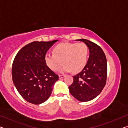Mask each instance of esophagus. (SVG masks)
<instances>
[{
	"label": "esophagus",
	"instance_id": "34e87169",
	"mask_svg": "<svg viewBox=\"0 0 128 128\" xmlns=\"http://www.w3.org/2000/svg\"><path fill=\"white\" fill-rule=\"evenodd\" d=\"M64 76H65L64 74H63V75H59V77L60 79H61V78H63Z\"/></svg>",
	"mask_w": 128,
	"mask_h": 128
}]
</instances>
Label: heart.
Instances as JSON below:
<instances>
[{
    "instance_id": "obj_1",
    "label": "heart",
    "mask_w": 128,
    "mask_h": 128,
    "mask_svg": "<svg viewBox=\"0 0 128 128\" xmlns=\"http://www.w3.org/2000/svg\"><path fill=\"white\" fill-rule=\"evenodd\" d=\"M53 52L44 57L46 65L53 71L59 70L64 62L60 72H78L87 63L88 48L85 43H61L54 47Z\"/></svg>"
}]
</instances>
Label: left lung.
<instances>
[{
    "label": "left lung",
    "mask_w": 128,
    "mask_h": 128,
    "mask_svg": "<svg viewBox=\"0 0 128 128\" xmlns=\"http://www.w3.org/2000/svg\"><path fill=\"white\" fill-rule=\"evenodd\" d=\"M76 40L83 42L87 45L89 57L84 69L73 76V82L69 87V90L78 100L88 102L96 98L106 85L107 59L98 45L85 39Z\"/></svg>",
    "instance_id": "left-lung-1"
}]
</instances>
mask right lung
<instances>
[{
	"label": "right lung",
	"instance_id": "obj_1",
	"mask_svg": "<svg viewBox=\"0 0 128 128\" xmlns=\"http://www.w3.org/2000/svg\"><path fill=\"white\" fill-rule=\"evenodd\" d=\"M58 40L30 43L18 52L12 64L14 85L21 96L28 102L40 104L51 94L58 75L45 62L47 51Z\"/></svg>",
	"mask_w": 128,
	"mask_h": 128
}]
</instances>
